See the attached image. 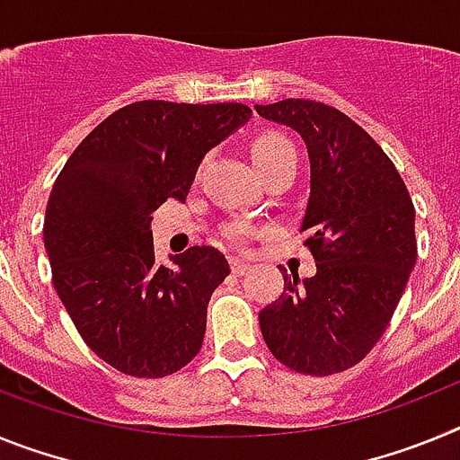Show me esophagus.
Segmentation results:
<instances>
[{"mask_svg": "<svg viewBox=\"0 0 460 460\" xmlns=\"http://www.w3.org/2000/svg\"><path fill=\"white\" fill-rule=\"evenodd\" d=\"M230 270H233V274L242 276V274H246V271H249L251 267L246 265V262H243V260H237V258H233V260H230Z\"/></svg>", "mask_w": 460, "mask_h": 460, "instance_id": "34e87169", "label": "esophagus"}]
</instances>
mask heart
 Returning <instances> with one entry per match:
<instances>
[{"label":"heart","mask_w":460,"mask_h":460,"mask_svg":"<svg viewBox=\"0 0 460 460\" xmlns=\"http://www.w3.org/2000/svg\"><path fill=\"white\" fill-rule=\"evenodd\" d=\"M251 156H253L260 172H267V170L274 168L276 164L286 161V158L296 156V154H295V147H292V142L288 140L286 136L270 131L255 137L253 145H251ZM253 234H255V227L253 223L249 221H234L226 227L227 242L234 243V246L249 243L251 239H253Z\"/></svg>","instance_id":"1"}]
</instances>
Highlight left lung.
Here are the masks:
<instances>
[{
    "label": "left lung",
    "mask_w": 460,
    "mask_h": 460,
    "mask_svg": "<svg viewBox=\"0 0 460 460\" xmlns=\"http://www.w3.org/2000/svg\"><path fill=\"white\" fill-rule=\"evenodd\" d=\"M295 128L311 158L306 233L315 276L283 267V292L260 311L271 355L304 376L359 364L385 334L417 262L414 205L392 158L341 110L286 99L255 105Z\"/></svg>",
    "instance_id": "obj_1"
}]
</instances>
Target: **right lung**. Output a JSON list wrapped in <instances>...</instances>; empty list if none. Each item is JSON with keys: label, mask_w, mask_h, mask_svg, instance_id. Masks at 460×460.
<instances>
[{"label": "right lung", "mask_w": 460, "mask_h": 460, "mask_svg": "<svg viewBox=\"0 0 460 460\" xmlns=\"http://www.w3.org/2000/svg\"><path fill=\"white\" fill-rule=\"evenodd\" d=\"M249 117L242 103L136 101L105 117L55 180L43 223L52 286L84 343L124 376H172L200 352L230 265L214 246L158 265L152 214L186 200L202 156Z\"/></svg>", "instance_id": "add662e5"}]
</instances>
